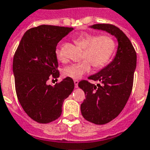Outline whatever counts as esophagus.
<instances>
[{
    "label": "esophagus",
    "mask_w": 150,
    "mask_h": 150,
    "mask_svg": "<svg viewBox=\"0 0 150 150\" xmlns=\"http://www.w3.org/2000/svg\"><path fill=\"white\" fill-rule=\"evenodd\" d=\"M74 83H75V86L77 88L78 87V84H79V80H77V79H75V80H74Z\"/></svg>",
    "instance_id": "esophagus-1"
}]
</instances>
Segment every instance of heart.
Listing matches in <instances>:
<instances>
[{
  "label": "heart",
  "mask_w": 150,
  "mask_h": 150,
  "mask_svg": "<svg viewBox=\"0 0 150 150\" xmlns=\"http://www.w3.org/2000/svg\"><path fill=\"white\" fill-rule=\"evenodd\" d=\"M75 44L83 47V59L79 63L71 64L63 70V75L67 78L79 79L91 69H101L109 62L116 48V41L110 35H99L81 33L74 38ZM56 58L64 61L59 49L55 51Z\"/></svg>",
  "instance_id": "obj_1"
}]
</instances>
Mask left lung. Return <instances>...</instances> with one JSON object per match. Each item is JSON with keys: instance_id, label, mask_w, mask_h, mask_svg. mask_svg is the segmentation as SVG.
<instances>
[{"instance_id": "1", "label": "left lung", "mask_w": 150, "mask_h": 150, "mask_svg": "<svg viewBox=\"0 0 150 150\" xmlns=\"http://www.w3.org/2000/svg\"><path fill=\"white\" fill-rule=\"evenodd\" d=\"M91 28L106 31L118 41L114 60L88 78L100 83L95 85L87 80L79 83L86 95L80 106L83 117L90 122L103 125L117 117L126 106L133 88L137 54L128 37L114 24H97Z\"/></svg>"}]
</instances>
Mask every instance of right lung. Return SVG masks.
<instances>
[{"mask_svg": "<svg viewBox=\"0 0 150 150\" xmlns=\"http://www.w3.org/2000/svg\"><path fill=\"white\" fill-rule=\"evenodd\" d=\"M72 28L40 25L24 33L13 57V71L19 103L25 113L39 123L52 122L60 117L65 98L74 90L71 78L54 86L47 82L59 77L55 55L59 42Z\"/></svg>", "mask_w": 150, "mask_h": 150, "instance_id": "add662e5", "label": "right lung"}]
</instances>
